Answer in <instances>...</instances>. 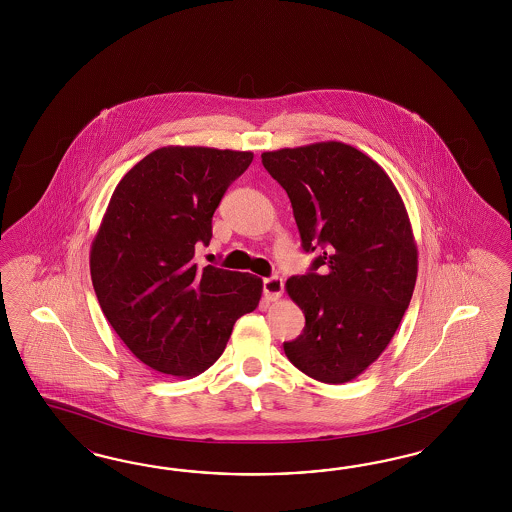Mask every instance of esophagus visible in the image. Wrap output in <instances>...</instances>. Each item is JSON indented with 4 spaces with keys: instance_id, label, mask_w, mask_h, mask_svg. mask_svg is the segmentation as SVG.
<instances>
[{
    "instance_id": "obj_1",
    "label": "esophagus",
    "mask_w": 512,
    "mask_h": 512,
    "mask_svg": "<svg viewBox=\"0 0 512 512\" xmlns=\"http://www.w3.org/2000/svg\"><path fill=\"white\" fill-rule=\"evenodd\" d=\"M263 293L266 300L270 302H276L283 295V279L278 278H266L263 281Z\"/></svg>"
}]
</instances>
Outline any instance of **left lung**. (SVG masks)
<instances>
[{"label": "left lung", "instance_id": "left-lung-1", "mask_svg": "<svg viewBox=\"0 0 512 512\" xmlns=\"http://www.w3.org/2000/svg\"><path fill=\"white\" fill-rule=\"evenodd\" d=\"M261 157L291 199L302 248L319 251L308 274L287 279L306 326L283 351L315 381L347 383L387 349L411 302L419 251L407 210L387 172L349 144Z\"/></svg>", "mask_w": 512, "mask_h": 512}]
</instances>
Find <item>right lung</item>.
Returning a JSON list of instances; mask_svg holds the SVG:
<instances>
[{"label": "right lung", "mask_w": 512, "mask_h": 512, "mask_svg": "<svg viewBox=\"0 0 512 512\" xmlns=\"http://www.w3.org/2000/svg\"><path fill=\"white\" fill-rule=\"evenodd\" d=\"M251 161V152L165 146L110 197L90 251L93 289L120 340L155 372L191 379L208 370L236 319L259 306L263 279L193 259Z\"/></svg>", "instance_id": "obj_1"}]
</instances>
